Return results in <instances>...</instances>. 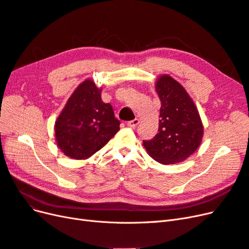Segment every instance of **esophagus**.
Masks as SVG:
<instances>
[{
  "label": "esophagus",
  "mask_w": 249,
  "mask_h": 249,
  "mask_svg": "<svg viewBox=\"0 0 249 249\" xmlns=\"http://www.w3.org/2000/svg\"><path fill=\"white\" fill-rule=\"evenodd\" d=\"M139 123H140V120L138 118H135L133 120H130V122H127L126 124H127V126H130V127H135V126H137L139 124Z\"/></svg>",
  "instance_id": "34e87169"
}]
</instances>
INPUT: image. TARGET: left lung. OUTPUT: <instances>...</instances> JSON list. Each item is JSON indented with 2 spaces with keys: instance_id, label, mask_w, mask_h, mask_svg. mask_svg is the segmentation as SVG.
I'll use <instances>...</instances> for the list:
<instances>
[{
  "instance_id": "obj_1",
  "label": "left lung",
  "mask_w": 249,
  "mask_h": 249,
  "mask_svg": "<svg viewBox=\"0 0 249 249\" xmlns=\"http://www.w3.org/2000/svg\"><path fill=\"white\" fill-rule=\"evenodd\" d=\"M155 88L161 101L159 130L152 140L143 141V146L161 164L183 162L202 140L198 110L185 88L168 74L160 76Z\"/></svg>"
}]
</instances>
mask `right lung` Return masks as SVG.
I'll return each instance as SVG.
<instances>
[{"label": "right lung", "mask_w": 249, "mask_h": 249, "mask_svg": "<svg viewBox=\"0 0 249 249\" xmlns=\"http://www.w3.org/2000/svg\"><path fill=\"white\" fill-rule=\"evenodd\" d=\"M101 93L92 80L82 82L56 120L57 145L71 159H88L119 131V120Z\"/></svg>", "instance_id": "obj_1"}]
</instances>
